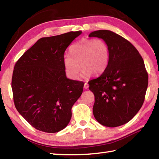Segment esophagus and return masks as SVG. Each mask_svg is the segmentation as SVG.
<instances>
[{
    "mask_svg": "<svg viewBox=\"0 0 159 159\" xmlns=\"http://www.w3.org/2000/svg\"><path fill=\"white\" fill-rule=\"evenodd\" d=\"M88 87H89V84L87 83H85V84H84V88L87 89Z\"/></svg>",
    "mask_w": 159,
    "mask_h": 159,
    "instance_id": "34e87169",
    "label": "esophagus"
}]
</instances>
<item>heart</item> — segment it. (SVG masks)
Segmentation results:
<instances>
[{
    "label": "heart",
    "instance_id": "1",
    "mask_svg": "<svg viewBox=\"0 0 159 159\" xmlns=\"http://www.w3.org/2000/svg\"><path fill=\"white\" fill-rule=\"evenodd\" d=\"M70 51V55L63 56V65L67 74L72 79L79 77L80 67L83 76L88 77L92 74H102L109 65V48L102 39H83L71 46Z\"/></svg>",
    "mask_w": 159,
    "mask_h": 159
}]
</instances>
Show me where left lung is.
I'll return each instance as SVG.
<instances>
[{"label": "left lung", "mask_w": 159, "mask_h": 159, "mask_svg": "<svg viewBox=\"0 0 159 159\" xmlns=\"http://www.w3.org/2000/svg\"><path fill=\"white\" fill-rule=\"evenodd\" d=\"M89 37L102 39L110 52L106 70L88 82L95 96L93 116L104 126H120L133 119L143 104L148 74L143 58L130 42L113 31L99 30Z\"/></svg>", "instance_id": "obj_1"}]
</instances>
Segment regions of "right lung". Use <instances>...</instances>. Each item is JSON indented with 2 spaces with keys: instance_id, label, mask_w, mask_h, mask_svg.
I'll return each instance as SVG.
<instances>
[{
  "instance_id": "1",
  "label": "right lung",
  "mask_w": 159,
  "mask_h": 159,
  "mask_svg": "<svg viewBox=\"0 0 159 159\" xmlns=\"http://www.w3.org/2000/svg\"><path fill=\"white\" fill-rule=\"evenodd\" d=\"M81 31L39 39L17 61L13 72V102L19 113L37 130L57 133L72 117V107L84 83L66 77L63 56Z\"/></svg>"
}]
</instances>
